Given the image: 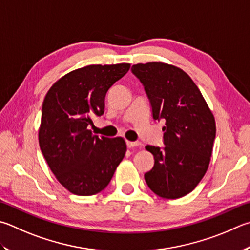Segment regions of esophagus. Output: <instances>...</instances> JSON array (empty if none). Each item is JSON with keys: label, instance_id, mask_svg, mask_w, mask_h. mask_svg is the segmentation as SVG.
Here are the masks:
<instances>
[{"label": "esophagus", "instance_id": "esophagus-1", "mask_svg": "<svg viewBox=\"0 0 250 250\" xmlns=\"http://www.w3.org/2000/svg\"><path fill=\"white\" fill-rule=\"evenodd\" d=\"M138 145H141L140 142H132V141H126V146L128 147H134L138 146Z\"/></svg>", "mask_w": 250, "mask_h": 250}]
</instances>
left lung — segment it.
<instances>
[{"instance_id": "obj_1", "label": "left lung", "mask_w": 250, "mask_h": 250, "mask_svg": "<svg viewBox=\"0 0 250 250\" xmlns=\"http://www.w3.org/2000/svg\"><path fill=\"white\" fill-rule=\"evenodd\" d=\"M131 70L144 85L153 118L164 119L166 125L165 147L145 146L155 161L145 172V181L162 198L184 197L208 168L216 132L214 116L200 89L180 67L155 61L138 63Z\"/></svg>"}]
</instances>
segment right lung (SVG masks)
Instances as JSON below:
<instances>
[{
	"mask_svg": "<svg viewBox=\"0 0 250 250\" xmlns=\"http://www.w3.org/2000/svg\"><path fill=\"white\" fill-rule=\"evenodd\" d=\"M129 69L130 63L80 67L59 79L44 96L39 146L59 183L71 193L103 191L124 160V138H99L88 125L93 116L103 115L108 89Z\"/></svg>",
	"mask_w": 250,
	"mask_h": 250,
	"instance_id": "add662e5",
	"label": "right lung"
}]
</instances>
